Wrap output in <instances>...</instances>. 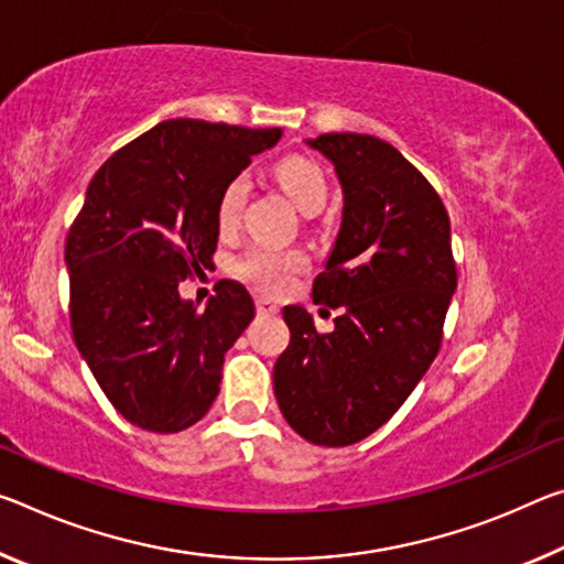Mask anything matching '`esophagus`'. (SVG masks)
Masks as SVG:
<instances>
[{"instance_id": "34e87169", "label": "esophagus", "mask_w": 564, "mask_h": 564, "mask_svg": "<svg viewBox=\"0 0 564 564\" xmlns=\"http://www.w3.org/2000/svg\"><path fill=\"white\" fill-rule=\"evenodd\" d=\"M256 308H258V314H261V316H275L281 311L279 303L271 301V299H265V296H258L256 299Z\"/></svg>"}]
</instances>
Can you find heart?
<instances>
[{
    "label": "heart",
    "mask_w": 564,
    "mask_h": 564,
    "mask_svg": "<svg viewBox=\"0 0 564 564\" xmlns=\"http://www.w3.org/2000/svg\"><path fill=\"white\" fill-rule=\"evenodd\" d=\"M275 177L291 200L299 205L303 213H318L324 208L328 183L324 170H321L314 160L291 155L285 158L275 167ZM248 198V177L236 175L223 187L216 218L220 230H234L243 213V205ZM308 256L301 248H275L268 243H253L246 248V253L238 256L234 263V273L246 283L256 285V289L279 293L293 281V275L306 271Z\"/></svg>",
    "instance_id": "b5f03b06"
}]
</instances>
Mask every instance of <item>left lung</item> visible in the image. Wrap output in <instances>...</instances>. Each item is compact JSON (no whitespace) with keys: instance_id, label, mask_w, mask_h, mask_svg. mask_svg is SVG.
<instances>
[{"instance_id":"obj_1","label":"left lung","mask_w":564,"mask_h":564,"mask_svg":"<svg viewBox=\"0 0 564 564\" xmlns=\"http://www.w3.org/2000/svg\"><path fill=\"white\" fill-rule=\"evenodd\" d=\"M308 145L344 187L341 230L314 281V301L341 316L321 334L306 308H283L291 341L273 391L303 440L348 446L397 414L440 354L457 263L440 193L394 145L359 132Z\"/></svg>"}]
</instances>
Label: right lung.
Wrapping results in <instances>:
<instances>
[{"label":"right lung","instance_id":"add662e5","mask_svg":"<svg viewBox=\"0 0 564 564\" xmlns=\"http://www.w3.org/2000/svg\"><path fill=\"white\" fill-rule=\"evenodd\" d=\"M281 135L165 120L89 181L65 243L69 326L110 404L145 432L175 434L208 414L226 351L256 316L236 281H220L205 308L177 285L213 263L223 187Z\"/></svg>","mask_w":564,"mask_h":564}]
</instances>
